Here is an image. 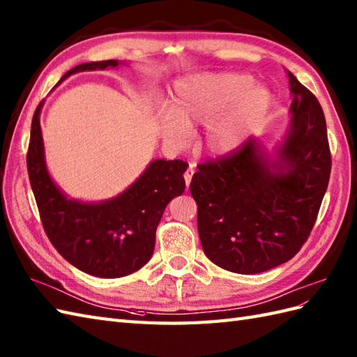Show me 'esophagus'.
<instances>
[{"mask_svg": "<svg viewBox=\"0 0 357 357\" xmlns=\"http://www.w3.org/2000/svg\"><path fill=\"white\" fill-rule=\"evenodd\" d=\"M193 173H195V169H193V165H190V167L185 170V173H184V179H185V185L188 187L190 185V182H192V178H193Z\"/></svg>", "mask_w": 357, "mask_h": 357, "instance_id": "1", "label": "esophagus"}]
</instances>
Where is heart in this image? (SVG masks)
Masks as SVG:
<instances>
[{
	"label": "heart",
	"mask_w": 357,
	"mask_h": 357,
	"mask_svg": "<svg viewBox=\"0 0 357 357\" xmlns=\"http://www.w3.org/2000/svg\"><path fill=\"white\" fill-rule=\"evenodd\" d=\"M252 84V76L243 73L205 74L179 82L169 114L160 117L162 138L182 146L188 129L206 126L202 138L206 152L236 151L271 106L269 91Z\"/></svg>",
	"instance_id": "b5f03b06"
}]
</instances>
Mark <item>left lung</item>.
<instances>
[{
    "mask_svg": "<svg viewBox=\"0 0 357 357\" xmlns=\"http://www.w3.org/2000/svg\"><path fill=\"white\" fill-rule=\"evenodd\" d=\"M291 132L269 161L248 138L236 151L197 164L190 192L205 255L236 273H259L295 257L317 222L330 179L324 112L291 71Z\"/></svg>",
    "mask_w": 357,
    "mask_h": 357,
    "instance_id": "8db88e82",
    "label": "left lung"
}]
</instances>
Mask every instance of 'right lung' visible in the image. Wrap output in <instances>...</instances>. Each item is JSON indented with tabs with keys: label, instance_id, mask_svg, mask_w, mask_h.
Listing matches in <instances>:
<instances>
[{
	"label": "right lung",
	"instance_id": "right-lung-1",
	"mask_svg": "<svg viewBox=\"0 0 357 357\" xmlns=\"http://www.w3.org/2000/svg\"><path fill=\"white\" fill-rule=\"evenodd\" d=\"M117 65V61L82 63L63 74L61 82L74 73ZM43 103L44 100L33 114L27 170L50 242L66 261L94 277L119 278L143 268L153 254L156 227L165 206L173 197L184 193L182 175L188 164L181 160H156L112 201H71L54 185L45 167L39 124Z\"/></svg>",
	"mask_w": 357,
	"mask_h": 357
}]
</instances>
